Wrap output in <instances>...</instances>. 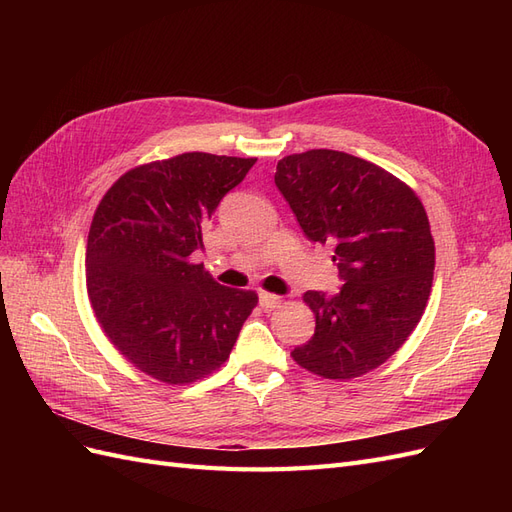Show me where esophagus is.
Returning a JSON list of instances; mask_svg holds the SVG:
<instances>
[{
    "label": "esophagus",
    "mask_w": 512,
    "mask_h": 512,
    "mask_svg": "<svg viewBox=\"0 0 512 512\" xmlns=\"http://www.w3.org/2000/svg\"><path fill=\"white\" fill-rule=\"evenodd\" d=\"M282 305V297H277V294H271V292H260V307L265 309V312H273L275 307Z\"/></svg>",
    "instance_id": "1"
}]
</instances>
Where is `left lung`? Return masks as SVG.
<instances>
[{
	"label": "left lung",
	"instance_id": "1",
	"mask_svg": "<svg viewBox=\"0 0 512 512\" xmlns=\"http://www.w3.org/2000/svg\"><path fill=\"white\" fill-rule=\"evenodd\" d=\"M275 185L305 237L333 245L346 282L335 297L303 294L316 331L290 356L320 378H359L391 359L425 312L436 267L427 211L389 170L333 149L282 158Z\"/></svg>",
	"mask_w": 512,
	"mask_h": 512
}]
</instances>
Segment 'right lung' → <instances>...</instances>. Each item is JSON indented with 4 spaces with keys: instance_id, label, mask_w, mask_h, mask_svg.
<instances>
[{
    "instance_id": "add662e5",
    "label": "right lung",
    "mask_w": 512,
    "mask_h": 512,
    "mask_svg": "<svg viewBox=\"0 0 512 512\" xmlns=\"http://www.w3.org/2000/svg\"><path fill=\"white\" fill-rule=\"evenodd\" d=\"M256 158L190 151L134 166L102 196L87 237V294L119 354L166 384L220 369L258 305L218 284L192 252Z\"/></svg>"
}]
</instances>
